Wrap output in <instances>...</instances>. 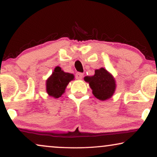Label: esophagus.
<instances>
[{
	"label": "esophagus",
	"instance_id": "34e87169",
	"mask_svg": "<svg viewBox=\"0 0 157 157\" xmlns=\"http://www.w3.org/2000/svg\"><path fill=\"white\" fill-rule=\"evenodd\" d=\"M83 77V74L80 72H78L76 74V78L77 79H82V78Z\"/></svg>",
	"mask_w": 157,
	"mask_h": 157
}]
</instances>
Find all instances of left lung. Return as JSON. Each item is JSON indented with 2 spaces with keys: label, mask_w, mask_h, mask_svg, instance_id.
<instances>
[{
  "label": "left lung",
  "mask_w": 157,
  "mask_h": 157,
  "mask_svg": "<svg viewBox=\"0 0 157 157\" xmlns=\"http://www.w3.org/2000/svg\"><path fill=\"white\" fill-rule=\"evenodd\" d=\"M84 81L89 83L92 93L99 100L110 98L116 90L114 78L104 68L96 69L94 76H85Z\"/></svg>",
  "instance_id": "obj_1"
}]
</instances>
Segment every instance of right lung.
Listing matches in <instances>:
<instances>
[{
	"label": "right lung",
	"instance_id": "add662e5",
	"mask_svg": "<svg viewBox=\"0 0 157 157\" xmlns=\"http://www.w3.org/2000/svg\"><path fill=\"white\" fill-rule=\"evenodd\" d=\"M74 74L64 72L61 68L56 66L51 76L46 81V91L53 98L61 97L68 83L74 80Z\"/></svg>",
	"mask_w": 157,
	"mask_h": 157
}]
</instances>
